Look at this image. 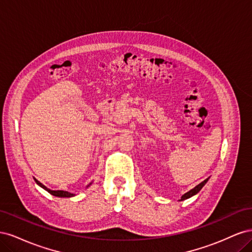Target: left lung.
Masks as SVG:
<instances>
[{
	"label": "left lung",
	"instance_id": "8db88e82",
	"mask_svg": "<svg viewBox=\"0 0 252 252\" xmlns=\"http://www.w3.org/2000/svg\"><path fill=\"white\" fill-rule=\"evenodd\" d=\"M209 179V178H208ZM208 179H206L205 181H203L202 183H200L199 185H196L193 189H191V190H189L188 192H186L185 194H183L182 195V197H181V200L180 201H184V200H187V199H189V197H191V196H193V195H195L197 192L200 191V190L204 187V185L206 184V183L208 182Z\"/></svg>",
	"mask_w": 252,
	"mask_h": 252
}]
</instances>
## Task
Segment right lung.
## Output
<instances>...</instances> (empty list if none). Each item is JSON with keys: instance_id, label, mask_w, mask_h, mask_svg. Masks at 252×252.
<instances>
[{"instance_id": "1", "label": "right lung", "mask_w": 252, "mask_h": 252, "mask_svg": "<svg viewBox=\"0 0 252 252\" xmlns=\"http://www.w3.org/2000/svg\"><path fill=\"white\" fill-rule=\"evenodd\" d=\"M34 181H35V183H36L37 185L41 186V187L44 188L45 190H47V191H48L50 194L55 195V196H59V197H71V196H74V193H70V192H68V191H64V190H51V189L47 188L46 186H44V185L42 184V183H40L37 180L34 179ZM90 185H91V183H90V184H89L87 187H89Z\"/></svg>"}]
</instances>
